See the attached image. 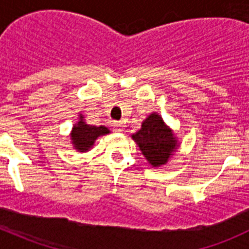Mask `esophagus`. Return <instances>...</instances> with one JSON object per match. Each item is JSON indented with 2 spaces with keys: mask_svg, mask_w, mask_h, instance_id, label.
<instances>
[{
  "mask_svg": "<svg viewBox=\"0 0 249 249\" xmlns=\"http://www.w3.org/2000/svg\"><path fill=\"white\" fill-rule=\"evenodd\" d=\"M114 131L116 132H122L123 131V123L122 122H114Z\"/></svg>",
  "mask_w": 249,
  "mask_h": 249,
  "instance_id": "obj_1",
  "label": "esophagus"
}]
</instances>
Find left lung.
<instances>
[{"instance_id":"1","label":"left lung","mask_w":249,"mask_h":249,"mask_svg":"<svg viewBox=\"0 0 249 249\" xmlns=\"http://www.w3.org/2000/svg\"><path fill=\"white\" fill-rule=\"evenodd\" d=\"M131 137L152 167L168 163L181 146L175 131L157 112L148 114L141 124V128Z\"/></svg>"}]
</instances>
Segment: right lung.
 I'll return each instance as SVG.
<instances>
[{"mask_svg": "<svg viewBox=\"0 0 249 249\" xmlns=\"http://www.w3.org/2000/svg\"><path fill=\"white\" fill-rule=\"evenodd\" d=\"M108 133H111V131L107 127L89 124L86 122L85 116L82 113H78V121L72 127L70 138H71L73 149H76L78 153H86L91 151L96 140Z\"/></svg>", "mask_w": 249, "mask_h": 249, "instance_id": "obj_1", "label": "right lung"}]
</instances>
